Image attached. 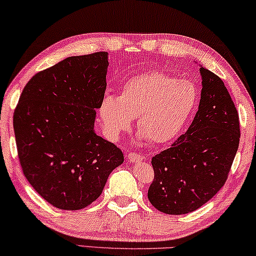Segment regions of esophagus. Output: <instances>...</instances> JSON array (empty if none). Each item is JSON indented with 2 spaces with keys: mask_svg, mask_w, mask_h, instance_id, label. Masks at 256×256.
I'll return each instance as SVG.
<instances>
[{
  "mask_svg": "<svg viewBox=\"0 0 256 256\" xmlns=\"http://www.w3.org/2000/svg\"><path fill=\"white\" fill-rule=\"evenodd\" d=\"M143 160V156L138 155V154H136V152H129L128 154V160H129V162L138 163V162H140V160Z\"/></svg>",
  "mask_w": 256,
  "mask_h": 256,
  "instance_id": "esophagus-1",
  "label": "esophagus"
}]
</instances>
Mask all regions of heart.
<instances>
[{"label":"heart","mask_w":256,"mask_h":256,"mask_svg":"<svg viewBox=\"0 0 256 256\" xmlns=\"http://www.w3.org/2000/svg\"><path fill=\"white\" fill-rule=\"evenodd\" d=\"M199 92L191 80L177 79L166 73L148 72L129 79L120 98L107 94L99 115L106 134L118 140L138 118V128L150 142L172 141L198 104Z\"/></svg>","instance_id":"1"}]
</instances>
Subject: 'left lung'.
<instances>
[{"instance_id": "8db88e82", "label": "left lung", "mask_w": 256, "mask_h": 256, "mask_svg": "<svg viewBox=\"0 0 256 256\" xmlns=\"http://www.w3.org/2000/svg\"><path fill=\"white\" fill-rule=\"evenodd\" d=\"M198 112L186 132L152 158L154 180L148 198L166 214L200 208L226 183L239 148V114L222 80L200 68Z\"/></svg>"}]
</instances>
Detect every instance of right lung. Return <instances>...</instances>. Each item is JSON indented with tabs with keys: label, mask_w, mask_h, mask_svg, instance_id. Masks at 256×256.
Here are the masks:
<instances>
[{
	"label": "right lung",
	"mask_w": 256,
	"mask_h": 256,
	"mask_svg": "<svg viewBox=\"0 0 256 256\" xmlns=\"http://www.w3.org/2000/svg\"><path fill=\"white\" fill-rule=\"evenodd\" d=\"M107 68L104 51L66 58L28 82L14 112L24 176L57 208H87L124 163L121 149L94 132Z\"/></svg>",
	"instance_id": "add662e5"
}]
</instances>
